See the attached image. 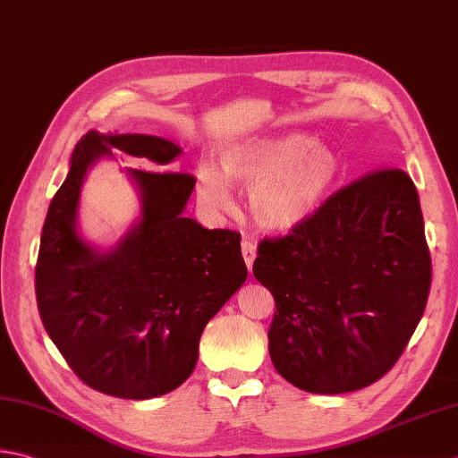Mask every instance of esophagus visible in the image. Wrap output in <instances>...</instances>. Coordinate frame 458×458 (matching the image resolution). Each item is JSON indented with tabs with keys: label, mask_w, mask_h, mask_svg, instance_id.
Listing matches in <instances>:
<instances>
[{
	"label": "esophagus",
	"mask_w": 458,
	"mask_h": 458,
	"mask_svg": "<svg viewBox=\"0 0 458 458\" xmlns=\"http://www.w3.org/2000/svg\"><path fill=\"white\" fill-rule=\"evenodd\" d=\"M242 256H244V262L248 266V270H252L254 258H256V244L250 238H242Z\"/></svg>",
	"instance_id": "esophagus-1"
}]
</instances>
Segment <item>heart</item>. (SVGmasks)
I'll return each mask as SVG.
<instances>
[{
  "mask_svg": "<svg viewBox=\"0 0 458 458\" xmlns=\"http://www.w3.org/2000/svg\"><path fill=\"white\" fill-rule=\"evenodd\" d=\"M220 174L210 165L196 168V192L210 210L230 208L228 182L250 186L254 220L267 230H290L326 200L342 173L337 152L301 132L254 137L220 152Z\"/></svg>",
  "mask_w": 458,
  "mask_h": 458,
  "instance_id": "heart-1",
  "label": "heart"
}]
</instances>
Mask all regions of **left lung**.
<instances>
[{
  "label": "left lung",
  "mask_w": 458,
  "mask_h": 458,
  "mask_svg": "<svg viewBox=\"0 0 458 458\" xmlns=\"http://www.w3.org/2000/svg\"><path fill=\"white\" fill-rule=\"evenodd\" d=\"M254 276L276 300L267 339L285 381L335 395L381 379L431 288L413 181L383 168L347 184L290 234L259 242Z\"/></svg>",
  "instance_id": "left-lung-1"
}]
</instances>
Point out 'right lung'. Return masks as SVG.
I'll use <instances>...</instances> for the list:
<instances>
[{"label": "right lung", "instance_id": "add662e5", "mask_svg": "<svg viewBox=\"0 0 458 458\" xmlns=\"http://www.w3.org/2000/svg\"><path fill=\"white\" fill-rule=\"evenodd\" d=\"M119 148L165 166L181 147L150 134L89 131L43 224L35 295L51 342L77 377L121 399L165 395L191 377L206 324L246 282L234 230H206L184 216L196 178L129 168L140 220L98 252L79 236L77 208L89 166Z\"/></svg>", "mask_w": 458, "mask_h": 458}]
</instances>
